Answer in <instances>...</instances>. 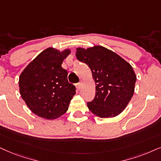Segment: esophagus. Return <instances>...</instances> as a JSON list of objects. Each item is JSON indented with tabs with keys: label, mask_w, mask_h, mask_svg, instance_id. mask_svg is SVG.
I'll use <instances>...</instances> for the list:
<instances>
[{
	"label": "esophagus",
	"mask_w": 161,
	"mask_h": 161,
	"mask_svg": "<svg viewBox=\"0 0 161 161\" xmlns=\"http://www.w3.org/2000/svg\"><path fill=\"white\" fill-rule=\"evenodd\" d=\"M76 87L77 88V90L79 91L81 89V87H82V82H79L77 83V84L76 85Z\"/></svg>",
	"instance_id": "esophagus-1"
}]
</instances>
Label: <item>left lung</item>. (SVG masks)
Segmentation results:
<instances>
[{
	"label": "left lung",
	"mask_w": 161,
	"mask_h": 161,
	"mask_svg": "<svg viewBox=\"0 0 161 161\" xmlns=\"http://www.w3.org/2000/svg\"><path fill=\"white\" fill-rule=\"evenodd\" d=\"M77 59L92 72L96 95L87 103L93 114L114 117L123 112L135 92L137 76L129 62L116 53L102 46L76 48Z\"/></svg>",
	"instance_id": "8db88e82"
}]
</instances>
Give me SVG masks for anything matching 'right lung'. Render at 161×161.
<instances>
[{"mask_svg":"<svg viewBox=\"0 0 161 161\" xmlns=\"http://www.w3.org/2000/svg\"><path fill=\"white\" fill-rule=\"evenodd\" d=\"M70 53V49L59 51L47 48L20 75V94L30 111L38 117L54 119L68 111L76 87L68 82V71L62 64Z\"/></svg>","mask_w":161,"mask_h":161,"instance_id":"add662e5","label":"right lung"}]
</instances>
